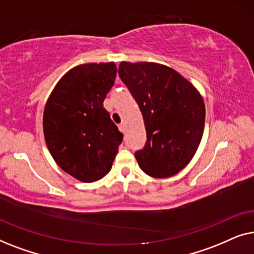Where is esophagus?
<instances>
[{"label": "esophagus", "mask_w": 254, "mask_h": 254, "mask_svg": "<svg viewBox=\"0 0 254 254\" xmlns=\"http://www.w3.org/2000/svg\"><path fill=\"white\" fill-rule=\"evenodd\" d=\"M119 129H120V131L121 133H125V131H126V124H120L119 125Z\"/></svg>", "instance_id": "1"}]
</instances>
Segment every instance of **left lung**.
<instances>
[{"instance_id": "left-lung-1", "label": "left lung", "mask_w": 254, "mask_h": 254, "mask_svg": "<svg viewBox=\"0 0 254 254\" xmlns=\"http://www.w3.org/2000/svg\"><path fill=\"white\" fill-rule=\"evenodd\" d=\"M119 75L136 100L147 130V143L135 152L138 166L152 178L177 175L202 138V96L178 71L156 62L123 61Z\"/></svg>"}]
</instances>
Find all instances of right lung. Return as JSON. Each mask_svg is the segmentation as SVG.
<instances>
[{"mask_svg":"<svg viewBox=\"0 0 254 254\" xmlns=\"http://www.w3.org/2000/svg\"><path fill=\"white\" fill-rule=\"evenodd\" d=\"M116 76L114 62L76 65L60 78L45 105L48 150L55 163L79 182L105 177L123 141L103 106Z\"/></svg>","mask_w":254,"mask_h":254,"instance_id":"obj_1","label":"right lung"}]
</instances>
